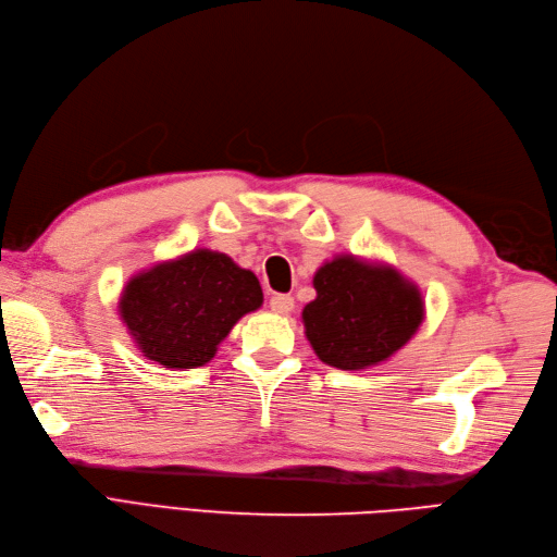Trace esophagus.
Returning <instances> with one entry per match:
<instances>
[{
	"label": "esophagus",
	"mask_w": 557,
	"mask_h": 557,
	"mask_svg": "<svg viewBox=\"0 0 557 557\" xmlns=\"http://www.w3.org/2000/svg\"><path fill=\"white\" fill-rule=\"evenodd\" d=\"M269 307H272L274 313H290L295 309V299L290 295H274L272 299H269Z\"/></svg>",
	"instance_id": "1"
}]
</instances>
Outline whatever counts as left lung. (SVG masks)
I'll list each match as a JSON object with an SVG mask.
<instances>
[{
	"label": "left lung",
	"mask_w": 557,
	"mask_h": 557,
	"mask_svg": "<svg viewBox=\"0 0 557 557\" xmlns=\"http://www.w3.org/2000/svg\"><path fill=\"white\" fill-rule=\"evenodd\" d=\"M313 288L301 311L307 339L325 364L348 372L395 356L425 318L418 285L381 262L336 256L318 269Z\"/></svg>",
	"instance_id": "left-lung-1"
}]
</instances>
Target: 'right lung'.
Here are the masks:
<instances>
[{
    "mask_svg": "<svg viewBox=\"0 0 557 557\" xmlns=\"http://www.w3.org/2000/svg\"><path fill=\"white\" fill-rule=\"evenodd\" d=\"M260 307L258 276L209 248L144 269L117 301L134 344L166 369L207 364L237 320Z\"/></svg>",
    "mask_w": 557,
    "mask_h": 557,
    "instance_id": "add662e5",
    "label": "right lung"
}]
</instances>
